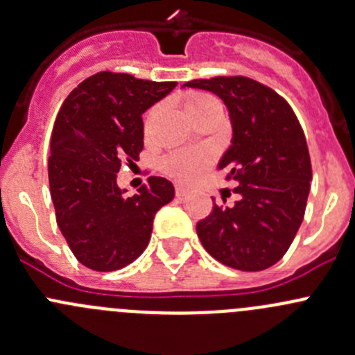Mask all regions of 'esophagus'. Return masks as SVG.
I'll use <instances>...</instances> for the list:
<instances>
[{
  "mask_svg": "<svg viewBox=\"0 0 355 355\" xmlns=\"http://www.w3.org/2000/svg\"><path fill=\"white\" fill-rule=\"evenodd\" d=\"M175 194H177V198H184V196L189 194V189L184 187V185H177L175 187Z\"/></svg>",
  "mask_w": 355,
  "mask_h": 355,
  "instance_id": "1",
  "label": "esophagus"
}]
</instances>
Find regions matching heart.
Masks as SVG:
<instances>
[{
  "mask_svg": "<svg viewBox=\"0 0 355 355\" xmlns=\"http://www.w3.org/2000/svg\"><path fill=\"white\" fill-rule=\"evenodd\" d=\"M220 106L216 98L204 92H191L185 96V110L189 116L194 118L204 113L206 110ZM155 114V110L149 113V118ZM211 163L209 151H178L166 156L163 161V168L168 175L180 182H192L204 171V168Z\"/></svg>",
  "mask_w": 355,
  "mask_h": 355,
  "instance_id": "obj_1",
  "label": "heart"
}]
</instances>
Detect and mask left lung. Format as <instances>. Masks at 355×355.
<instances>
[{
  "label": "left lung",
  "instance_id": "8db88e82",
  "mask_svg": "<svg viewBox=\"0 0 355 355\" xmlns=\"http://www.w3.org/2000/svg\"><path fill=\"white\" fill-rule=\"evenodd\" d=\"M182 87L216 94L228 110L232 144L218 161L237 184L232 207L198 223L200 244L216 261L261 271L284 257L306 211L313 180L306 135L273 89L247 77L191 80Z\"/></svg>",
  "mask_w": 355,
  "mask_h": 355
}]
</instances>
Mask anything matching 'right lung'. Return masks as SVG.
<instances>
[{
  "mask_svg": "<svg viewBox=\"0 0 355 355\" xmlns=\"http://www.w3.org/2000/svg\"><path fill=\"white\" fill-rule=\"evenodd\" d=\"M177 82L99 71L68 94L51 134L49 189L56 221L71 252L94 271L134 263L149 244L157 211L175 198L163 177H149L127 198L116 184L121 161L144 148L142 113Z\"/></svg>",
  "mask_w": 355,
  "mask_h": 355,
  "instance_id": "1",
  "label": "right lung"
}]
</instances>
